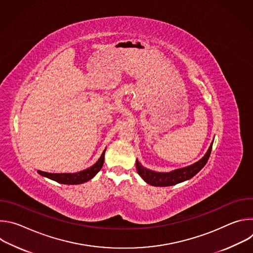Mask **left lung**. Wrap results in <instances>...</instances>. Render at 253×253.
<instances>
[{
	"label": "left lung",
	"instance_id": "1",
	"mask_svg": "<svg viewBox=\"0 0 253 253\" xmlns=\"http://www.w3.org/2000/svg\"><path fill=\"white\" fill-rule=\"evenodd\" d=\"M212 144L211 143L210 147L208 148L206 154L201 158L199 161L196 163L184 167V168H180L173 170L171 172H155L152 170H149L145 167H143L138 160L136 161V169L138 174L143 178L144 181L146 183L152 185V186H160V187H165V186H172L175 184H178L180 182H183L185 180H188L192 178L194 175H196L207 163L211 149H212Z\"/></svg>",
	"mask_w": 253,
	"mask_h": 253
}]
</instances>
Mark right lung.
Returning a JSON list of instances; mask_svg holds the SVG:
<instances>
[{"label": "right lung", "mask_w": 253, "mask_h": 253, "mask_svg": "<svg viewBox=\"0 0 253 253\" xmlns=\"http://www.w3.org/2000/svg\"><path fill=\"white\" fill-rule=\"evenodd\" d=\"M105 151H103L101 157L99 160L91 167L77 172V173H48L44 171L38 170V173L41 174L42 176H45L47 178H50L54 181H57L58 183L62 184H81L84 182L89 181L90 179H92L102 168L103 163H104V156H105Z\"/></svg>", "instance_id": "obj_1"}]
</instances>
